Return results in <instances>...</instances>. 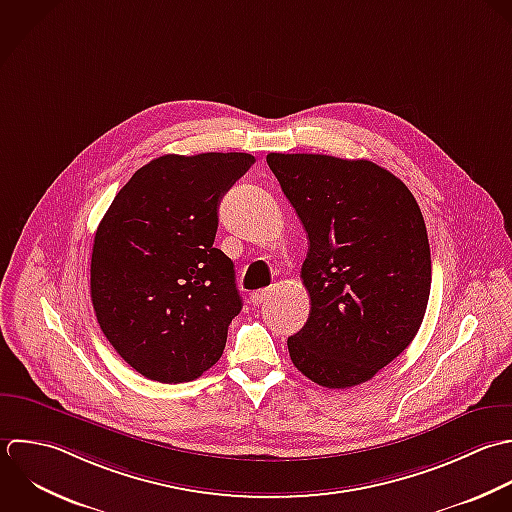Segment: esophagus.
Masks as SVG:
<instances>
[{"instance_id":"esophagus-1","label":"esophagus","mask_w":512,"mask_h":512,"mask_svg":"<svg viewBox=\"0 0 512 512\" xmlns=\"http://www.w3.org/2000/svg\"><path fill=\"white\" fill-rule=\"evenodd\" d=\"M271 295V291L269 289H261V291H255V293H251V303L253 305H261V303H265L267 301V297Z\"/></svg>"}]
</instances>
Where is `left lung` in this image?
<instances>
[{
    "label": "left lung",
    "mask_w": 512,
    "mask_h": 512,
    "mask_svg": "<svg viewBox=\"0 0 512 512\" xmlns=\"http://www.w3.org/2000/svg\"><path fill=\"white\" fill-rule=\"evenodd\" d=\"M309 251L305 327L287 339L293 365L327 389L373 379L415 339L431 293V249L409 187L367 159L269 153Z\"/></svg>",
    "instance_id": "obj_1"
}]
</instances>
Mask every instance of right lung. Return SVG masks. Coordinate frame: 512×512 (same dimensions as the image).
Returning <instances> with one entry per match:
<instances>
[{
  "label": "right lung",
  "instance_id": "right-lung-1",
  "mask_svg": "<svg viewBox=\"0 0 512 512\" xmlns=\"http://www.w3.org/2000/svg\"><path fill=\"white\" fill-rule=\"evenodd\" d=\"M253 163L249 153L157 157L133 173L95 231L97 323L151 381H193L223 355L243 303L233 261L213 247L217 209Z\"/></svg>",
  "mask_w": 512,
  "mask_h": 512
}]
</instances>
